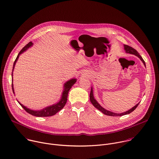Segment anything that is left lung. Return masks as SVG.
Segmentation results:
<instances>
[{
    "label": "left lung",
    "instance_id": "obj_1",
    "mask_svg": "<svg viewBox=\"0 0 159 159\" xmlns=\"http://www.w3.org/2000/svg\"><path fill=\"white\" fill-rule=\"evenodd\" d=\"M124 50H125V52L127 53V54H134L135 56H136L137 57H138L140 61L143 62V65L145 66V61H143V59H142V57L140 56V54H139V52L135 50L134 49V48H132V47L130 46H129L127 45H124ZM90 102L91 103H92V105H93V106L97 108L98 110H99L100 111H101L103 114L105 115H107V116H113V117H117V116H125V115H127V114H129L131 112H132L138 106V105L139 104V103H138L137 104H136L134 107H133L132 109H130V110L125 112H122V113H120V114H117V113H114V112H111L109 111H107L106 109H105L104 108H103L101 105L98 103V102L94 98V96H93V88L92 87H91V91H90Z\"/></svg>",
    "mask_w": 159,
    "mask_h": 159
}]
</instances>
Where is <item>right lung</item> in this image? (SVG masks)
<instances>
[{
    "label": "right lung",
    "mask_w": 159,
    "mask_h": 159,
    "mask_svg": "<svg viewBox=\"0 0 159 159\" xmlns=\"http://www.w3.org/2000/svg\"><path fill=\"white\" fill-rule=\"evenodd\" d=\"M33 45V43L32 42H30L29 43H27L19 53V54L14 63V66H13V69H12V77L13 76V71L16 66V64L20 56V54H22V53H24V52H25L26 50H27L29 47H32ZM12 79V82H13V77ZM77 79H71L70 80L67 81L64 85V90L62 93V96L61 98L60 99V100L55 103L53 104L52 105H50V106L46 107L45 108H43L42 110H39V111H34L32 109H30L29 108H27V107L24 106V105H22V103H20L19 101V103L21 105L22 107L29 114L35 116V117H49V116H52L55 114H56L59 111H60L61 109H62L64 108V107L65 106L66 103H67V97H68V93L69 92L70 90V89H71V87L73 86V85L76 82ZM12 91L13 93L15 94L14 93V85L13 84H12Z\"/></svg>",
    "instance_id": "add662e5"
}]
</instances>
